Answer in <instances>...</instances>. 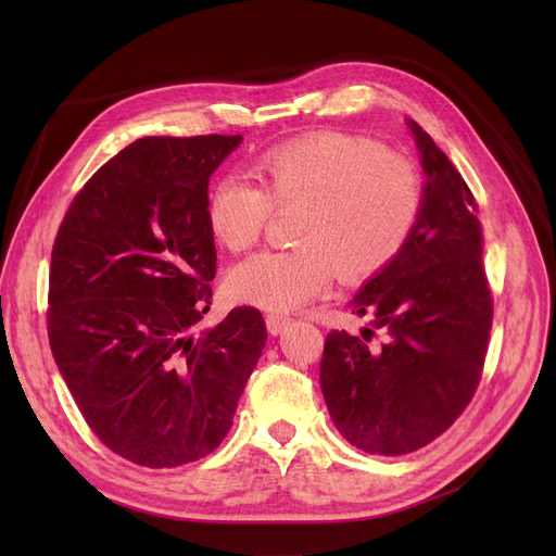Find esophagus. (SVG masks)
<instances>
[{
	"label": "esophagus",
	"mask_w": 556,
	"mask_h": 556,
	"mask_svg": "<svg viewBox=\"0 0 556 556\" xmlns=\"http://www.w3.org/2000/svg\"><path fill=\"white\" fill-rule=\"evenodd\" d=\"M290 325V317H285L280 313H268L266 315V329L271 331L274 336H278L280 331H285V327Z\"/></svg>",
	"instance_id": "34e87169"
}]
</instances>
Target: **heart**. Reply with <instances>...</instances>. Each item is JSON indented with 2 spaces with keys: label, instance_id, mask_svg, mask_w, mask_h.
<instances>
[{
  "label": "heart",
  "instance_id": "obj_1",
  "mask_svg": "<svg viewBox=\"0 0 556 556\" xmlns=\"http://www.w3.org/2000/svg\"><path fill=\"white\" fill-rule=\"evenodd\" d=\"M250 176L213 185L206 220L229 252L255 245L278 211H296L299 248L266 250L227 276L243 304L288 313L325 294L336 274L359 282L390 266L410 241L425 206L415 164L348 131H313L278 143Z\"/></svg>",
  "mask_w": 556,
  "mask_h": 556
}]
</instances>
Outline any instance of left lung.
Here are the masks:
<instances>
[{
  "mask_svg": "<svg viewBox=\"0 0 556 556\" xmlns=\"http://www.w3.org/2000/svg\"><path fill=\"white\" fill-rule=\"evenodd\" d=\"M425 206L401 255L352 296L374 329L329 331L319 384L343 439L399 457L429 445L473 399L494 301L482 266L478 204L462 174L415 121Z\"/></svg>",
  "mask_w": 556,
  "mask_h": 556,
  "instance_id": "1",
  "label": "left lung"
}]
</instances>
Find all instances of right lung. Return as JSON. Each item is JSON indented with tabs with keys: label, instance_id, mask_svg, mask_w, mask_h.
<instances>
[{
	"label": "right lung",
	"instance_id": "obj_1",
	"mask_svg": "<svg viewBox=\"0 0 556 556\" xmlns=\"http://www.w3.org/2000/svg\"><path fill=\"white\" fill-rule=\"evenodd\" d=\"M239 143L134 141L83 185L58 229L50 350L97 439L139 466L174 468L220 445L264 350L250 306L194 333L217 260L208 178Z\"/></svg>",
	"mask_w": 556,
	"mask_h": 556
}]
</instances>
